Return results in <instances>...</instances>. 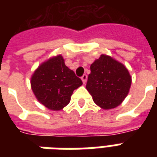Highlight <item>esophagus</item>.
Masks as SVG:
<instances>
[{"label":"esophagus","instance_id":"obj_1","mask_svg":"<svg viewBox=\"0 0 157 157\" xmlns=\"http://www.w3.org/2000/svg\"><path fill=\"white\" fill-rule=\"evenodd\" d=\"M86 80H87V75H86V74H84V75H82V82H83V83L85 84L86 82Z\"/></svg>","mask_w":157,"mask_h":157}]
</instances>
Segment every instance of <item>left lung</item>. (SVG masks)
I'll list each match as a JSON object with an SVG mask.
<instances>
[{"label": "left lung", "instance_id": "obj_1", "mask_svg": "<svg viewBox=\"0 0 157 157\" xmlns=\"http://www.w3.org/2000/svg\"><path fill=\"white\" fill-rule=\"evenodd\" d=\"M86 88L93 102L109 110L121 104L128 95L132 79L128 69L111 56L101 55L91 65Z\"/></svg>", "mask_w": 157, "mask_h": 157}]
</instances>
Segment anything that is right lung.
<instances>
[{"mask_svg": "<svg viewBox=\"0 0 157 157\" xmlns=\"http://www.w3.org/2000/svg\"><path fill=\"white\" fill-rule=\"evenodd\" d=\"M30 82L37 100L53 111H59L68 105L74 90L82 85V80L65 65L61 55L40 64Z\"/></svg>", "mask_w": 157, "mask_h": 157, "instance_id": "add662e5", "label": "right lung"}]
</instances>
